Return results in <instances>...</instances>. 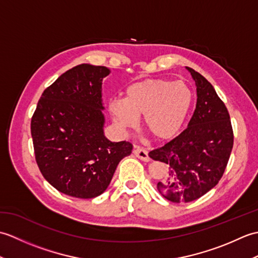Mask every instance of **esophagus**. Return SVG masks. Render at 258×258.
I'll return each instance as SVG.
<instances>
[{"mask_svg":"<svg viewBox=\"0 0 258 258\" xmlns=\"http://www.w3.org/2000/svg\"><path fill=\"white\" fill-rule=\"evenodd\" d=\"M133 153L134 155L136 157H139L140 160L144 161V162H149L150 161V156H149V152H147L146 150L142 149V147H139V146H135L134 150H133Z\"/></svg>","mask_w":258,"mask_h":258,"instance_id":"obj_1","label":"esophagus"}]
</instances>
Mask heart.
<instances>
[{
  "instance_id": "1",
  "label": "heart",
  "mask_w": 258,
  "mask_h": 258,
  "mask_svg": "<svg viewBox=\"0 0 258 258\" xmlns=\"http://www.w3.org/2000/svg\"><path fill=\"white\" fill-rule=\"evenodd\" d=\"M193 100V93L184 82L146 79L126 87L124 98H112L108 111L124 128L135 127L144 115L147 133L157 141H168L182 128Z\"/></svg>"
}]
</instances>
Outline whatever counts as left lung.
Wrapping results in <instances>:
<instances>
[{"instance_id": "left-lung-1", "label": "left lung", "mask_w": 258, "mask_h": 258, "mask_svg": "<svg viewBox=\"0 0 258 258\" xmlns=\"http://www.w3.org/2000/svg\"><path fill=\"white\" fill-rule=\"evenodd\" d=\"M186 69L196 84L193 116L178 136L149 153L153 160L167 164V175L157 183V189L173 203L195 201L215 187L225 172L234 144L225 104L204 76Z\"/></svg>"}]
</instances>
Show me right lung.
Instances as JSON below:
<instances>
[{
	"mask_svg": "<svg viewBox=\"0 0 258 258\" xmlns=\"http://www.w3.org/2000/svg\"><path fill=\"white\" fill-rule=\"evenodd\" d=\"M105 67L81 64L44 90L31 120L35 160L53 187L93 199L105 191L118 163L132 153L130 142L104 136L102 81Z\"/></svg>",
	"mask_w": 258,
	"mask_h": 258,
	"instance_id": "add662e5",
	"label": "right lung"
}]
</instances>
